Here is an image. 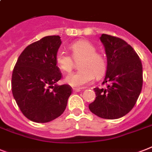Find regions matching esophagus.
Instances as JSON below:
<instances>
[{
  "label": "esophagus",
  "instance_id": "esophagus-1",
  "mask_svg": "<svg viewBox=\"0 0 152 152\" xmlns=\"http://www.w3.org/2000/svg\"><path fill=\"white\" fill-rule=\"evenodd\" d=\"M72 91H73L74 93H77V92H80L81 91V89L80 88H73L72 89Z\"/></svg>",
  "mask_w": 152,
  "mask_h": 152
}]
</instances>
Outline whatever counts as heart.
Instances as JSON below:
<instances>
[{
    "label": "heart",
    "instance_id": "b5f03b06",
    "mask_svg": "<svg viewBox=\"0 0 152 152\" xmlns=\"http://www.w3.org/2000/svg\"><path fill=\"white\" fill-rule=\"evenodd\" d=\"M72 56L62 50H59L55 55V61L59 69L64 72H70L75 61H79L78 72L70 74L65 81L72 87H82L88 84L95 76L101 77L107 69V61L104 55L96 52L97 48L87 40H81L70 45ZM74 59H72V58Z\"/></svg>",
    "mask_w": 152,
    "mask_h": 152
}]
</instances>
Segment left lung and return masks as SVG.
<instances>
[{
	"label": "left lung",
	"instance_id": "left-lung-1",
	"mask_svg": "<svg viewBox=\"0 0 152 152\" xmlns=\"http://www.w3.org/2000/svg\"><path fill=\"white\" fill-rule=\"evenodd\" d=\"M100 40L107 55V69L102 84L94 88L96 98L89 109L98 117L115 119L132 110L141 92L142 64L129 44L119 37L102 34Z\"/></svg>",
	"mask_w": 152,
	"mask_h": 152
}]
</instances>
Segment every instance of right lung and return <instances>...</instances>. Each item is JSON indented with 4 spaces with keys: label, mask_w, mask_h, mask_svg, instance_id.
Wrapping results in <instances>:
<instances>
[{
    "label": "right lung",
    "mask_w": 152,
    "mask_h": 152,
    "mask_svg": "<svg viewBox=\"0 0 152 152\" xmlns=\"http://www.w3.org/2000/svg\"><path fill=\"white\" fill-rule=\"evenodd\" d=\"M60 38L48 36L29 44L12 72L13 97L23 114L35 123H48L60 116L72 94L69 85L57 84L62 76L55 61Z\"/></svg>",
    "instance_id": "add662e5"
}]
</instances>
